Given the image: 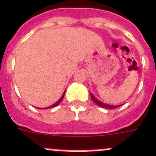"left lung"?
<instances>
[{
	"mask_svg": "<svg viewBox=\"0 0 156 156\" xmlns=\"http://www.w3.org/2000/svg\"><path fill=\"white\" fill-rule=\"evenodd\" d=\"M90 94H91V100H92V101H94L95 104H97L98 106H100V107L105 108H118L120 106V105H110L105 104V103L101 102V101H99V100L97 99V98H96L95 97H94V96L91 94V93H90Z\"/></svg>",
	"mask_w": 156,
	"mask_h": 156,
	"instance_id": "8db88e82",
	"label": "left lung"
}]
</instances>
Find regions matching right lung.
I'll list each match as a JSON object with an SVG mask.
<instances>
[{
  "mask_svg": "<svg viewBox=\"0 0 156 156\" xmlns=\"http://www.w3.org/2000/svg\"><path fill=\"white\" fill-rule=\"evenodd\" d=\"M65 92H64V94H62V97H61V98L59 100H58V101H56V102H55L54 105H52L49 106V107H47V108H54V107H55V106L58 105L59 104V103H60L61 101H62V99H63V98H64V96H65ZM39 109H43V108H39Z\"/></svg>",
  "mask_w": 156,
  "mask_h": 156,
  "instance_id": "1",
  "label": "right lung"
}]
</instances>
